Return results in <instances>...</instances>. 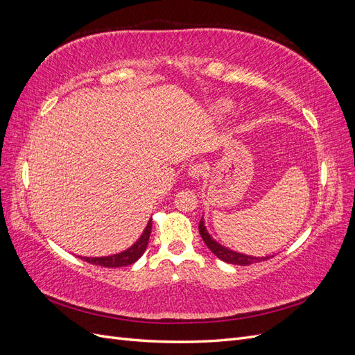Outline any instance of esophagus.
<instances>
[{"instance_id":"obj_1","label":"esophagus","mask_w":355,"mask_h":355,"mask_svg":"<svg viewBox=\"0 0 355 355\" xmlns=\"http://www.w3.org/2000/svg\"><path fill=\"white\" fill-rule=\"evenodd\" d=\"M202 173H204V168L198 163H194L188 167V176L191 179H200L202 176Z\"/></svg>"}]
</instances>
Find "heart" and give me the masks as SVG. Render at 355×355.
<instances>
[{
	"label": "heart",
	"instance_id": "heart-1",
	"mask_svg": "<svg viewBox=\"0 0 355 355\" xmlns=\"http://www.w3.org/2000/svg\"><path fill=\"white\" fill-rule=\"evenodd\" d=\"M213 108L218 114H228L232 110V103L227 99H219L218 102H214Z\"/></svg>",
	"mask_w": 355,
	"mask_h": 355
}]
</instances>
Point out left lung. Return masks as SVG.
<instances>
[{"instance_id": "1", "label": "left lung", "mask_w": 355, "mask_h": 355, "mask_svg": "<svg viewBox=\"0 0 355 355\" xmlns=\"http://www.w3.org/2000/svg\"><path fill=\"white\" fill-rule=\"evenodd\" d=\"M198 230H200L202 241L206 243V245L211 250V253L214 256H218L220 261L227 262V263H232V265H250V263H256V262H262V261H266V259H271V257L274 256L272 254V256H262V257H259V256H250V254H244V253H239V252H234V250L228 249V247H225L220 243H218L209 234V231L206 228V223H204V218H201V220H200Z\"/></svg>"}]
</instances>
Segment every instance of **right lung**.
Returning a JSON list of instances; mask_svg holds the SVG:
<instances>
[{
	"mask_svg": "<svg viewBox=\"0 0 355 355\" xmlns=\"http://www.w3.org/2000/svg\"><path fill=\"white\" fill-rule=\"evenodd\" d=\"M151 230H153V219H149L146 227L142 232L139 240L128 247V249L115 253V254H110V256H101V257H89V256H80L83 261L93 263V265H101V266H108V268H120V266H127L135 263L139 257L144 254V252L146 250V245L149 241V235H151Z\"/></svg>",
	"mask_w": 355,
	"mask_h": 355,
	"instance_id": "right-lung-1",
	"label": "right lung"
}]
</instances>
